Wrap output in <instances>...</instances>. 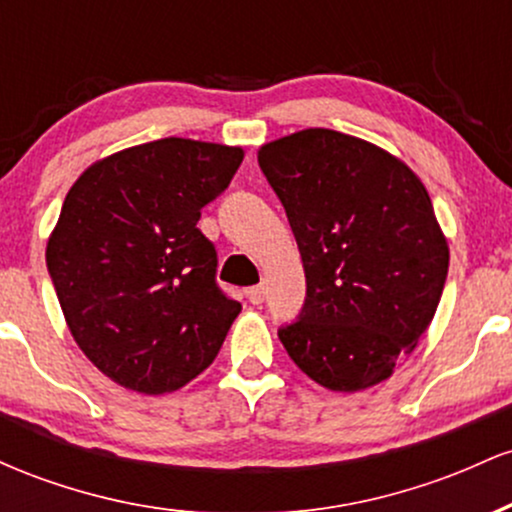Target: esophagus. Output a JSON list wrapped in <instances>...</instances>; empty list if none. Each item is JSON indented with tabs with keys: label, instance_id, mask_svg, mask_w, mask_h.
I'll list each match as a JSON object with an SVG mask.
<instances>
[{
	"label": "esophagus",
	"instance_id": "obj_1",
	"mask_svg": "<svg viewBox=\"0 0 512 512\" xmlns=\"http://www.w3.org/2000/svg\"><path fill=\"white\" fill-rule=\"evenodd\" d=\"M245 296H248V301L252 305H260L264 301V286H250V289L245 291Z\"/></svg>",
	"mask_w": 512,
	"mask_h": 512
}]
</instances>
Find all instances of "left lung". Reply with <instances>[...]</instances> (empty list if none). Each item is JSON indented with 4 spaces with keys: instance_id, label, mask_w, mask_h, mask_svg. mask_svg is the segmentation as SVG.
Instances as JSON below:
<instances>
[{
    "instance_id": "8db88e82",
    "label": "left lung",
    "mask_w": 512,
    "mask_h": 512,
    "mask_svg": "<svg viewBox=\"0 0 512 512\" xmlns=\"http://www.w3.org/2000/svg\"><path fill=\"white\" fill-rule=\"evenodd\" d=\"M260 168L284 204L305 303L279 339L334 392L383 383L436 315L450 252L424 182L363 139L303 129L264 144Z\"/></svg>"
}]
</instances>
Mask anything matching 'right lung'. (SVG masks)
<instances>
[{
  "instance_id": "right-lung-1",
  "label": "right lung",
  "mask_w": 512,
  "mask_h": 512,
  "mask_svg": "<svg viewBox=\"0 0 512 512\" xmlns=\"http://www.w3.org/2000/svg\"><path fill=\"white\" fill-rule=\"evenodd\" d=\"M243 149L158 139L81 173L48 240V272L74 342L127 390L163 395L211 366L240 313L216 284L202 207Z\"/></svg>"
}]
</instances>
